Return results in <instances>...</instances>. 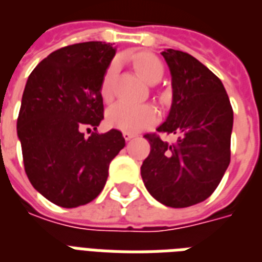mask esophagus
Here are the masks:
<instances>
[{
  "instance_id": "esophagus-1",
  "label": "esophagus",
  "mask_w": 262,
  "mask_h": 262,
  "mask_svg": "<svg viewBox=\"0 0 262 262\" xmlns=\"http://www.w3.org/2000/svg\"><path fill=\"white\" fill-rule=\"evenodd\" d=\"M123 137H124V139H125V141H131V139L135 138L137 135H135V134H133V133H123Z\"/></svg>"
}]
</instances>
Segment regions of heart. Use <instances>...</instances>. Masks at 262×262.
I'll return each mask as SVG.
<instances>
[{
	"label": "heart",
	"instance_id": "b5f03b06",
	"mask_svg": "<svg viewBox=\"0 0 262 262\" xmlns=\"http://www.w3.org/2000/svg\"><path fill=\"white\" fill-rule=\"evenodd\" d=\"M134 68L143 81L152 84L163 77V66L160 60L153 55L142 54L134 60ZM116 72V63H112L106 70L102 80L101 92L103 98L110 96V84ZM107 123L113 128L121 129L124 133H138L150 127L157 121V110L150 105H128L117 102L107 109Z\"/></svg>",
	"mask_w": 262,
	"mask_h": 262
}]
</instances>
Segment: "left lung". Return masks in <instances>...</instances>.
<instances>
[{"label": "left lung", "mask_w": 262, "mask_h": 262, "mask_svg": "<svg viewBox=\"0 0 262 262\" xmlns=\"http://www.w3.org/2000/svg\"><path fill=\"white\" fill-rule=\"evenodd\" d=\"M172 102L159 133L176 134V143L146 134L150 153L141 167L149 193L164 206L189 207L213 193L231 161L233 110L221 80L192 55L166 49Z\"/></svg>", "instance_id": "8db88e82"}]
</instances>
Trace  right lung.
I'll return each instance as SVG.
<instances>
[{"instance_id":"1","label":"right lung","mask_w":262,"mask_h":262,"mask_svg":"<svg viewBox=\"0 0 262 262\" xmlns=\"http://www.w3.org/2000/svg\"><path fill=\"white\" fill-rule=\"evenodd\" d=\"M116 48L102 41L55 51L27 78L17 138L29 181L60 207L90 203L101 193L109 164L125 146L119 129L98 133L101 85ZM94 129L90 137L82 131Z\"/></svg>"}]
</instances>
